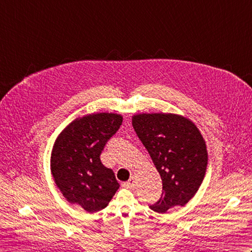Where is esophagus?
Instances as JSON below:
<instances>
[{
  "label": "esophagus",
  "instance_id": "1",
  "mask_svg": "<svg viewBox=\"0 0 252 252\" xmlns=\"http://www.w3.org/2000/svg\"><path fill=\"white\" fill-rule=\"evenodd\" d=\"M123 186L127 187V189H134V186H135L134 176H131V179L129 181L126 182V183H123Z\"/></svg>",
  "mask_w": 252,
  "mask_h": 252
}]
</instances>
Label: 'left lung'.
Here are the masks:
<instances>
[{"mask_svg": "<svg viewBox=\"0 0 252 252\" xmlns=\"http://www.w3.org/2000/svg\"><path fill=\"white\" fill-rule=\"evenodd\" d=\"M132 126L162 180V194L149 206L164 213L184 206L199 189L208 163V153L197 126L172 114H140Z\"/></svg>", "mask_w": 252, "mask_h": 252, "instance_id": "1", "label": "left lung"}]
</instances>
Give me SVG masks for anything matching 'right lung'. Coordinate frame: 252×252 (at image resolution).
Segmentation results:
<instances>
[{
	"label": "right lung",
	"instance_id": "right-lung-1",
	"mask_svg": "<svg viewBox=\"0 0 252 252\" xmlns=\"http://www.w3.org/2000/svg\"><path fill=\"white\" fill-rule=\"evenodd\" d=\"M122 125L116 114H94L72 121L57 137L51 168L56 185L71 203L88 212L108 206L119 189L114 171L100 161L107 142Z\"/></svg>",
	"mask_w": 252,
	"mask_h": 252
}]
</instances>
